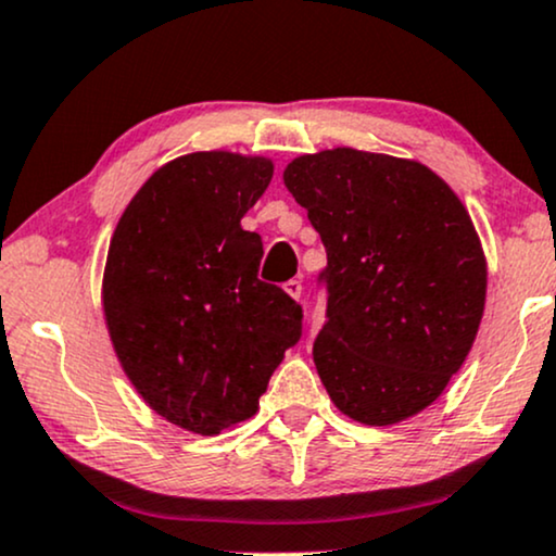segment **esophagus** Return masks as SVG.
Wrapping results in <instances>:
<instances>
[{"label": "esophagus", "mask_w": 556, "mask_h": 556, "mask_svg": "<svg viewBox=\"0 0 556 556\" xmlns=\"http://www.w3.org/2000/svg\"><path fill=\"white\" fill-rule=\"evenodd\" d=\"M285 292L290 298L300 300V295H303V282H300V279H290V282H285Z\"/></svg>", "instance_id": "34e87169"}]
</instances>
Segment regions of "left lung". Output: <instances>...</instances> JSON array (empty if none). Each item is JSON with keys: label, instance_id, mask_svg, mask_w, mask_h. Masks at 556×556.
Returning a JSON list of instances; mask_svg holds the SVG:
<instances>
[{"label": "left lung", "instance_id": "8db88e82", "mask_svg": "<svg viewBox=\"0 0 556 556\" xmlns=\"http://www.w3.org/2000/svg\"><path fill=\"white\" fill-rule=\"evenodd\" d=\"M285 186L326 249L313 359L331 401L365 425L422 412L464 365L484 313L469 212L425 165L350 147L292 160Z\"/></svg>", "mask_w": 556, "mask_h": 556}]
</instances>
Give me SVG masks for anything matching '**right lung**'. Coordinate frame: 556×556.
Listing matches in <instances>:
<instances>
[{
	"label": "right lung",
	"mask_w": 556,
	"mask_h": 556,
	"mask_svg": "<svg viewBox=\"0 0 556 556\" xmlns=\"http://www.w3.org/2000/svg\"><path fill=\"white\" fill-rule=\"evenodd\" d=\"M269 180V160L193 152L147 180L113 232L111 342L147 404L191 432L253 417L303 337V305L261 282L264 243L240 227Z\"/></svg>",
	"instance_id": "obj_1"
}]
</instances>
